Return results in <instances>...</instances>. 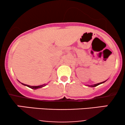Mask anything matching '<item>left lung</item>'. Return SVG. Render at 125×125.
<instances>
[{"instance_id":"1","label":"left lung","mask_w":125,"mask_h":125,"mask_svg":"<svg viewBox=\"0 0 125 125\" xmlns=\"http://www.w3.org/2000/svg\"><path fill=\"white\" fill-rule=\"evenodd\" d=\"M106 81H104V82H102L99 83L94 84H92V85H87V86H89V87H95V86H97L99 85V84H102V83H104V82H105Z\"/></svg>"}]
</instances>
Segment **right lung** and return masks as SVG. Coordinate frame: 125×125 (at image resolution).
I'll use <instances>...</instances> for the list:
<instances>
[{
  "instance_id": "add662e5",
  "label": "right lung",
  "mask_w": 125,
  "mask_h": 125,
  "mask_svg": "<svg viewBox=\"0 0 125 125\" xmlns=\"http://www.w3.org/2000/svg\"><path fill=\"white\" fill-rule=\"evenodd\" d=\"M20 83L22 84L23 85L26 86L30 87V88L32 89H35H35H39V88H41V87L45 86L46 85V84H42V85H39V86H30V85H28V84H26L22 83H21V82H20Z\"/></svg>"
}]
</instances>
